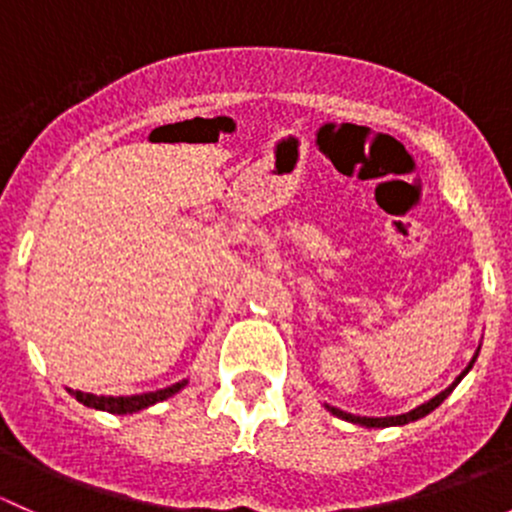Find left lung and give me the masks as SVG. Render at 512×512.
Returning a JSON list of instances; mask_svg holds the SVG:
<instances>
[{
	"mask_svg": "<svg viewBox=\"0 0 512 512\" xmlns=\"http://www.w3.org/2000/svg\"><path fill=\"white\" fill-rule=\"evenodd\" d=\"M476 356H478V352H476ZM476 356H473V361H476ZM473 361L471 364L466 366V371H463L461 376H458L456 381H453L451 386H448L446 391H441V394H436L433 396L431 401H426V404H421V406H416L414 411H409V414H401V416H384V418H371V416H354V414H347V411H342V409H334V406H327L329 411H332L334 416L337 418H344V421H352V423H359V426H366V428H386V426H404V423H411V421H418V418H423L426 414H431L433 409H438V406L443 404V401L448 399V394H451L453 389H456L458 384H461V379L463 376L468 374V371H471V366H473Z\"/></svg>",
	"mask_w": 512,
	"mask_h": 512,
	"instance_id": "1",
	"label": "left lung"
}]
</instances>
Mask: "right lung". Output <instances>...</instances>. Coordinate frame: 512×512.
<instances>
[{
    "mask_svg": "<svg viewBox=\"0 0 512 512\" xmlns=\"http://www.w3.org/2000/svg\"><path fill=\"white\" fill-rule=\"evenodd\" d=\"M188 381H178V384L168 386V389H158V391H148V394H136V396H94V394H84V391H71V396H76V401H81L89 409H98V411H108V414H136V411L148 409V406L158 404V401L170 399L173 394H178Z\"/></svg>",
    "mask_w": 512,
    "mask_h": 512,
    "instance_id": "obj_1",
    "label": "right lung"
}]
</instances>
